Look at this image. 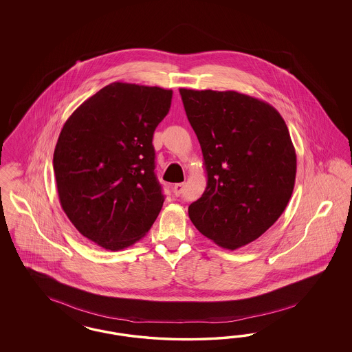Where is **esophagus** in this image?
<instances>
[{
  "label": "esophagus",
  "mask_w": 352,
  "mask_h": 352,
  "mask_svg": "<svg viewBox=\"0 0 352 352\" xmlns=\"http://www.w3.org/2000/svg\"><path fill=\"white\" fill-rule=\"evenodd\" d=\"M183 190H184V183H177L173 187V193L175 196H181L182 193H183Z\"/></svg>",
  "instance_id": "1"
}]
</instances>
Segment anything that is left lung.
<instances>
[{"label":"left lung","mask_w":352,"mask_h":352,"mask_svg":"<svg viewBox=\"0 0 352 352\" xmlns=\"http://www.w3.org/2000/svg\"><path fill=\"white\" fill-rule=\"evenodd\" d=\"M203 151L208 183L188 206L192 223L234 250L276 222L292 197L297 156L288 126L267 102L234 90L179 89Z\"/></svg>","instance_id":"1"}]
</instances>
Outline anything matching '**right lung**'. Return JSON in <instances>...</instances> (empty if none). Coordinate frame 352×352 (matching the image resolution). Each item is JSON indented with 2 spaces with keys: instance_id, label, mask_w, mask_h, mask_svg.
Returning <instances> with one entry per match:
<instances>
[{
  "instance_id": "1",
  "label": "right lung",
  "mask_w": 352,
  "mask_h": 352,
  "mask_svg": "<svg viewBox=\"0 0 352 352\" xmlns=\"http://www.w3.org/2000/svg\"><path fill=\"white\" fill-rule=\"evenodd\" d=\"M173 91L112 82L68 118L54 151L59 201L77 231L107 250L144 237L164 195L155 175V129Z\"/></svg>"
}]
</instances>
